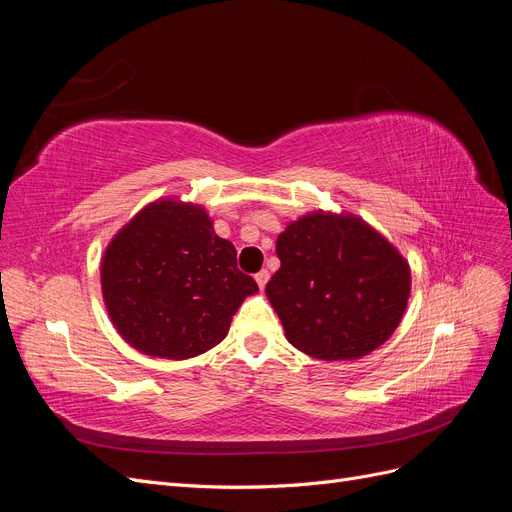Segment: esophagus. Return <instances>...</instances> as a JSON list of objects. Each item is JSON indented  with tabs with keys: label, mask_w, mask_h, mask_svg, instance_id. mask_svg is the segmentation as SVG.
<instances>
[{
	"label": "esophagus",
	"mask_w": 512,
	"mask_h": 512,
	"mask_svg": "<svg viewBox=\"0 0 512 512\" xmlns=\"http://www.w3.org/2000/svg\"><path fill=\"white\" fill-rule=\"evenodd\" d=\"M267 282H269V271H258L256 273V284H258V288L262 290L267 286Z\"/></svg>",
	"instance_id": "esophagus-1"
}]
</instances>
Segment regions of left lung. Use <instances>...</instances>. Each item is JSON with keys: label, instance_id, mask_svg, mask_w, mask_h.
Returning <instances> with one entry per match:
<instances>
[{"label": "left lung", "instance_id": "1", "mask_svg": "<svg viewBox=\"0 0 512 512\" xmlns=\"http://www.w3.org/2000/svg\"><path fill=\"white\" fill-rule=\"evenodd\" d=\"M282 267L267 299L288 342L320 361L374 352L404 318L410 265L376 228L352 213L312 211L275 243Z\"/></svg>", "mask_w": 512, "mask_h": 512}]
</instances>
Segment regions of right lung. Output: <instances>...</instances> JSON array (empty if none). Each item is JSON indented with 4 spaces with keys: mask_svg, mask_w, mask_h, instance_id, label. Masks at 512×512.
Here are the masks:
<instances>
[{
    "mask_svg": "<svg viewBox=\"0 0 512 512\" xmlns=\"http://www.w3.org/2000/svg\"><path fill=\"white\" fill-rule=\"evenodd\" d=\"M100 282L117 333L134 350L173 361L218 346L245 297L258 292L205 207L177 198L153 200L117 232Z\"/></svg>",
    "mask_w": 512,
    "mask_h": 512,
    "instance_id": "add662e5",
    "label": "right lung"
}]
</instances>
